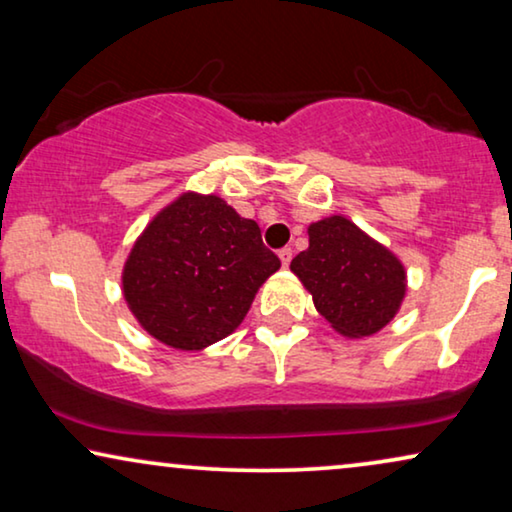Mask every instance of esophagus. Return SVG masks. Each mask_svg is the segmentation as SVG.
<instances>
[{
  "label": "esophagus",
  "mask_w": 512,
  "mask_h": 512,
  "mask_svg": "<svg viewBox=\"0 0 512 512\" xmlns=\"http://www.w3.org/2000/svg\"><path fill=\"white\" fill-rule=\"evenodd\" d=\"M291 258H293V251L289 247H284L282 251H279V261H282L284 268L291 263Z\"/></svg>",
  "instance_id": "obj_1"
}]
</instances>
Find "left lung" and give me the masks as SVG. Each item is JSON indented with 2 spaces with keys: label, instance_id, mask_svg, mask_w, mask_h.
Wrapping results in <instances>:
<instances>
[{
  "label": "left lung",
  "instance_id": "8db88e82",
  "mask_svg": "<svg viewBox=\"0 0 512 512\" xmlns=\"http://www.w3.org/2000/svg\"><path fill=\"white\" fill-rule=\"evenodd\" d=\"M307 235L310 247L293 258L291 272L317 312L342 338L380 333L408 293L401 258L342 214L310 223Z\"/></svg>",
  "mask_w": 512,
  "mask_h": 512
}]
</instances>
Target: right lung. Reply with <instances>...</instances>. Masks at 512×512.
Wrapping results in <instances>:
<instances>
[{
    "label": "right lung",
    "instance_id": "obj_1",
    "mask_svg": "<svg viewBox=\"0 0 512 512\" xmlns=\"http://www.w3.org/2000/svg\"><path fill=\"white\" fill-rule=\"evenodd\" d=\"M279 265L256 221L242 219L219 195L186 191L132 244L121 289L151 338L200 352L242 324Z\"/></svg>",
    "mask_w": 512,
    "mask_h": 512
}]
</instances>
